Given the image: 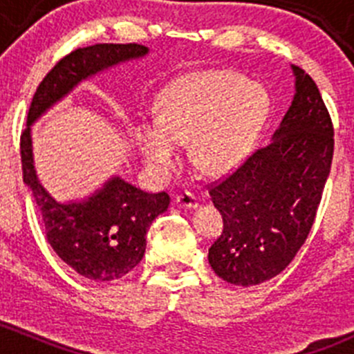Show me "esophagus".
Listing matches in <instances>:
<instances>
[{
    "instance_id": "34e87169",
    "label": "esophagus",
    "mask_w": 354,
    "mask_h": 354,
    "mask_svg": "<svg viewBox=\"0 0 354 354\" xmlns=\"http://www.w3.org/2000/svg\"><path fill=\"white\" fill-rule=\"evenodd\" d=\"M176 205L183 207V209H195L198 205V200L192 192H185L176 197Z\"/></svg>"
}]
</instances>
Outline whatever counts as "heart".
Instances as JSON below:
<instances>
[{
	"label": "heart",
	"mask_w": 354,
	"mask_h": 354,
	"mask_svg": "<svg viewBox=\"0 0 354 354\" xmlns=\"http://www.w3.org/2000/svg\"><path fill=\"white\" fill-rule=\"evenodd\" d=\"M267 113L269 95L260 85L233 71H197L160 94L156 120L138 127V149L160 174L173 169L185 144L200 171L227 173L248 154Z\"/></svg>",
	"instance_id": "b5f03b06"
}]
</instances>
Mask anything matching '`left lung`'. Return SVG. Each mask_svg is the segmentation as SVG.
<instances>
[{
  "mask_svg": "<svg viewBox=\"0 0 354 354\" xmlns=\"http://www.w3.org/2000/svg\"><path fill=\"white\" fill-rule=\"evenodd\" d=\"M291 68L295 97L272 142L209 190L224 223L209 263L234 286L266 283L291 263L312 230L330 173L329 111L312 77Z\"/></svg>",
  "mask_w": 354,
  "mask_h": 354,
  "instance_id": "obj_1",
  "label": "left lung"
}]
</instances>
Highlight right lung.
<instances>
[{
	"instance_id": "add662e5",
	"label": "right lung",
	"mask_w": 354,
	"mask_h": 354,
	"mask_svg": "<svg viewBox=\"0 0 354 354\" xmlns=\"http://www.w3.org/2000/svg\"><path fill=\"white\" fill-rule=\"evenodd\" d=\"M147 53L149 48L140 44H94L75 49L39 84L28 108L27 128L20 137L24 183L41 210L48 243L63 262L88 281L120 279L140 262L149 227L167 210L169 195L147 194L113 176L87 198L58 202L35 173L30 127L80 82L108 68L144 58Z\"/></svg>"
}]
</instances>
